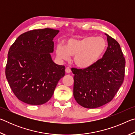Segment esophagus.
<instances>
[{"label": "esophagus", "instance_id": "34e87169", "mask_svg": "<svg viewBox=\"0 0 135 135\" xmlns=\"http://www.w3.org/2000/svg\"><path fill=\"white\" fill-rule=\"evenodd\" d=\"M71 71L70 68H69V67H67V68H65V72L67 73H71Z\"/></svg>", "mask_w": 135, "mask_h": 135}]
</instances>
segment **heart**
Returning a JSON list of instances; mask_svg holds the SVG:
<instances>
[{
  "instance_id": "heart-1",
  "label": "heart",
  "mask_w": 135,
  "mask_h": 135,
  "mask_svg": "<svg viewBox=\"0 0 135 135\" xmlns=\"http://www.w3.org/2000/svg\"><path fill=\"white\" fill-rule=\"evenodd\" d=\"M107 43L103 37L85 36L70 38L65 43L56 46V55L61 60L67 61L74 56L73 61L77 67L82 69L95 65L106 51Z\"/></svg>"
}]
</instances>
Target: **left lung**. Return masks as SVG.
Segmentation results:
<instances>
[{"mask_svg": "<svg viewBox=\"0 0 135 135\" xmlns=\"http://www.w3.org/2000/svg\"><path fill=\"white\" fill-rule=\"evenodd\" d=\"M108 46L92 67L72 68L73 95L77 103L87 108H96L113 99L124 80L125 58L117 41L105 34Z\"/></svg>", "mask_w": 135, "mask_h": 135, "instance_id": "left-lung-1", "label": "left lung"}]
</instances>
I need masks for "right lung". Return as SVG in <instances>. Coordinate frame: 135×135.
<instances>
[{
  "instance_id": "right-lung-1",
  "label": "right lung",
  "mask_w": 135,
  "mask_h": 135,
  "mask_svg": "<svg viewBox=\"0 0 135 135\" xmlns=\"http://www.w3.org/2000/svg\"><path fill=\"white\" fill-rule=\"evenodd\" d=\"M58 30H33L18 37L10 47L5 74L18 99L30 105H42L54 94L65 75V66L52 61L54 38Z\"/></svg>"
}]
</instances>
